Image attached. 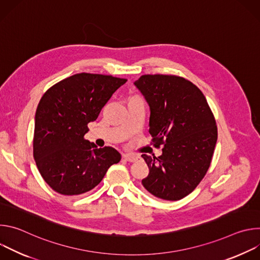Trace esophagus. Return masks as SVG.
<instances>
[{"label": "esophagus", "mask_w": 260, "mask_h": 260, "mask_svg": "<svg viewBox=\"0 0 260 260\" xmlns=\"http://www.w3.org/2000/svg\"><path fill=\"white\" fill-rule=\"evenodd\" d=\"M123 158L129 162H136L140 159V156L138 155H132V154H124Z\"/></svg>", "instance_id": "obj_1"}]
</instances>
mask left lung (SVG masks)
I'll return each instance as SVG.
<instances>
[{
	"mask_svg": "<svg viewBox=\"0 0 260 260\" xmlns=\"http://www.w3.org/2000/svg\"><path fill=\"white\" fill-rule=\"evenodd\" d=\"M150 108L149 133L162 154L142 157L149 175L145 189L158 199L179 201L205 177L217 142V126L203 92L173 75H143L134 82Z\"/></svg>",
	"mask_w": 260,
	"mask_h": 260,
	"instance_id": "8db88e82",
	"label": "left lung"
}]
</instances>
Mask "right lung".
<instances>
[{
  "label": "right lung",
  "mask_w": 260,
  "mask_h": 260,
  "mask_svg": "<svg viewBox=\"0 0 260 260\" xmlns=\"http://www.w3.org/2000/svg\"><path fill=\"white\" fill-rule=\"evenodd\" d=\"M126 79L80 73L50 87L35 115L34 158L45 182L63 196L94 188L108 169L120 161L112 147L99 148L84 139L87 124Z\"/></svg>",
  "instance_id": "1"
}]
</instances>
